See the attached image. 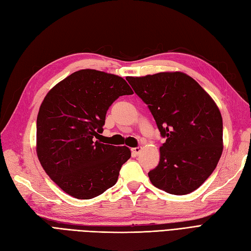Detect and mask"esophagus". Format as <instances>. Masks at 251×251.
<instances>
[{
  "mask_svg": "<svg viewBox=\"0 0 251 251\" xmlns=\"http://www.w3.org/2000/svg\"><path fill=\"white\" fill-rule=\"evenodd\" d=\"M141 146H138V147H136V148H133L132 149V153L133 154H135V155H137V154H139V152L141 151Z\"/></svg>",
  "mask_w": 251,
  "mask_h": 251,
  "instance_id": "esophagus-1",
  "label": "esophagus"
}]
</instances>
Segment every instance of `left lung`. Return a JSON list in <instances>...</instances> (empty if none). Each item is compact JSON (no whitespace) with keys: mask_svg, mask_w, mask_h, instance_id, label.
I'll list each match as a JSON object with an SVG mask.
<instances>
[{"mask_svg":"<svg viewBox=\"0 0 251 251\" xmlns=\"http://www.w3.org/2000/svg\"><path fill=\"white\" fill-rule=\"evenodd\" d=\"M126 80L152 113L166 142L158 166L148 173L167 193L184 195L202 185L223 152V119L209 94L181 72Z\"/></svg>","mask_w":251,"mask_h":251,"instance_id":"left-lung-1","label":"left lung"}]
</instances>
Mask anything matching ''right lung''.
Returning <instances> with one entry per match:
<instances>
[{
    "label": "right lung",
    "mask_w": 251,
    "mask_h": 251,
    "mask_svg": "<svg viewBox=\"0 0 251 251\" xmlns=\"http://www.w3.org/2000/svg\"><path fill=\"white\" fill-rule=\"evenodd\" d=\"M132 94L124 78L96 70L73 73L47 93L37 118V155L65 193L90 200L116 184L130 149L96 138L114 101Z\"/></svg>",
    "instance_id": "right-lung-1"
}]
</instances>
